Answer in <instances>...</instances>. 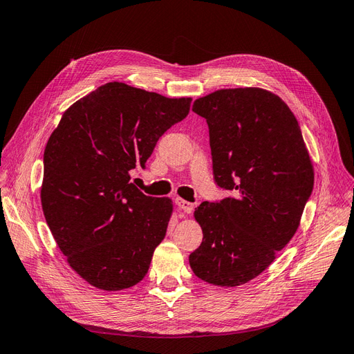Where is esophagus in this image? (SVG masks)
I'll return each instance as SVG.
<instances>
[{"label":"esophagus","instance_id":"1","mask_svg":"<svg viewBox=\"0 0 354 354\" xmlns=\"http://www.w3.org/2000/svg\"><path fill=\"white\" fill-rule=\"evenodd\" d=\"M176 205L183 211V212H186V214H190L192 211H194V203H190V202H187V201H185V199H181V198H177L176 199Z\"/></svg>","mask_w":354,"mask_h":354}]
</instances>
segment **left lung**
Instances as JSON below:
<instances>
[{
	"label": "left lung",
	"instance_id": "obj_1",
	"mask_svg": "<svg viewBox=\"0 0 354 354\" xmlns=\"http://www.w3.org/2000/svg\"><path fill=\"white\" fill-rule=\"evenodd\" d=\"M192 111L207 120L214 178L232 196L195 209L203 238L189 263L203 282L239 286L292 239L313 190V164L297 118L272 91L223 88Z\"/></svg>",
	"mask_w": 354,
	"mask_h": 354
}]
</instances>
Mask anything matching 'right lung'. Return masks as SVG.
I'll list each match as a JSON object with an SVG mask.
<instances>
[{"instance_id":"add662e5","label":"right lung","mask_w":354,"mask_h":354,"mask_svg":"<svg viewBox=\"0 0 354 354\" xmlns=\"http://www.w3.org/2000/svg\"><path fill=\"white\" fill-rule=\"evenodd\" d=\"M190 97L108 82L62 115L44 151L41 205L68 264L103 291L131 288L146 276L173 214L169 198L130 183L159 137L185 120Z\"/></svg>"}]
</instances>
